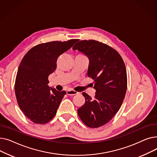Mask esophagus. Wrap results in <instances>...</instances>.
I'll use <instances>...</instances> for the list:
<instances>
[{"label":"esophagus","instance_id":"obj_1","mask_svg":"<svg viewBox=\"0 0 157 157\" xmlns=\"http://www.w3.org/2000/svg\"><path fill=\"white\" fill-rule=\"evenodd\" d=\"M78 94V92L74 91V90H69L67 91V94L68 95H76Z\"/></svg>","mask_w":157,"mask_h":157}]
</instances>
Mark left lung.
<instances>
[{
    "label": "left lung",
    "mask_w": 157,
    "mask_h": 157,
    "mask_svg": "<svg viewBox=\"0 0 157 157\" xmlns=\"http://www.w3.org/2000/svg\"><path fill=\"white\" fill-rule=\"evenodd\" d=\"M89 59L88 76L94 79L95 97L85 92V103L78 109L81 120L90 128L108 123L119 111L124 99L127 77L125 63L111 47L95 40H81L74 46Z\"/></svg>",
    "instance_id": "8db88e82"
}]
</instances>
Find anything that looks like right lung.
Listing matches in <instances>:
<instances>
[{
	"label": "right lung",
	"instance_id": "1",
	"mask_svg": "<svg viewBox=\"0 0 157 157\" xmlns=\"http://www.w3.org/2000/svg\"><path fill=\"white\" fill-rule=\"evenodd\" d=\"M78 39L38 44L24 56L15 81V94L21 111L32 121L44 124L56 113L66 92L49 87L48 76L56 68L59 56Z\"/></svg>",
	"mask_w": 157,
	"mask_h": 157
}]
</instances>
